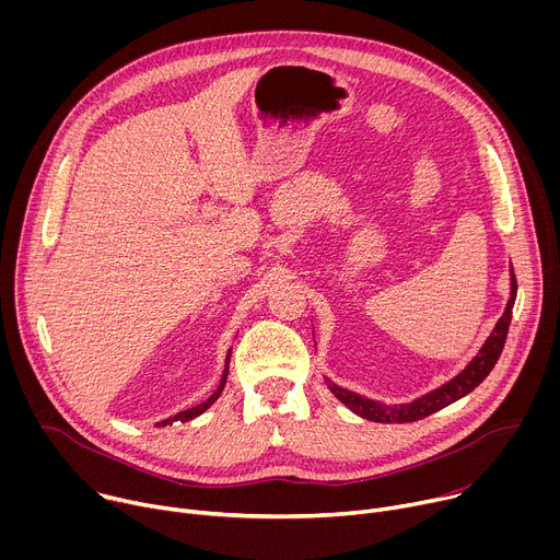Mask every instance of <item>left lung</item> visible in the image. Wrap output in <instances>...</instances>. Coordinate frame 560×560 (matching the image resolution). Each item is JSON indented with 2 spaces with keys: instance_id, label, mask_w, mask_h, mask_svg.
Segmentation results:
<instances>
[{
  "instance_id": "obj_1",
  "label": "left lung",
  "mask_w": 560,
  "mask_h": 560,
  "mask_svg": "<svg viewBox=\"0 0 560 560\" xmlns=\"http://www.w3.org/2000/svg\"><path fill=\"white\" fill-rule=\"evenodd\" d=\"M516 301V277H514V268L510 266V299L508 305L503 310V316L497 322L494 330L490 332V337L486 339V343L481 346L471 361L450 381H445L443 385H439L436 389L425 392L423 396L415 398L410 404H383V401H374V398L361 396L352 389H346L337 383H332L330 378H326L330 392L339 398V401L350 408L354 415H359L361 419L374 421V423H412L419 419H425L443 408H447L450 404L458 401L465 394H469L476 385H481L483 378L492 372V368L497 365L505 339H508V330H510V322H512V307Z\"/></svg>"
}]
</instances>
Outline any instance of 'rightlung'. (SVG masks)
Wrapping results in <instances>:
<instances>
[{"label":"right lung","mask_w":560,"mask_h":560,"mask_svg":"<svg viewBox=\"0 0 560 560\" xmlns=\"http://www.w3.org/2000/svg\"><path fill=\"white\" fill-rule=\"evenodd\" d=\"M230 352H232V348L228 350V354H225V365H223V374H221V381H219V385H217V389L206 398L203 404H199V406H195V408H188V410H182V412H177L175 417H168V419H164V421H159L156 425H173V423H177V421H182V423H186V421H192V419H197L199 415H203L217 398H219V394L223 392V385H225V381H228V365H230Z\"/></svg>","instance_id":"obj_1"}]
</instances>
